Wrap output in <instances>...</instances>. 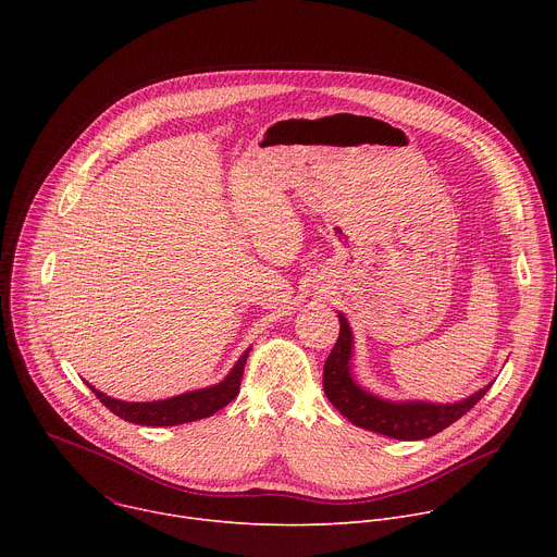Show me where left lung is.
Masks as SVG:
<instances>
[{"instance_id": "obj_1", "label": "left lung", "mask_w": 557, "mask_h": 557, "mask_svg": "<svg viewBox=\"0 0 557 557\" xmlns=\"http://www.w3.org/2000/svg\"><path fill=\"white\" fill-rule=\"evenodd\" d=\"M350 350H352V333L346 317L339 314V337L335 348L331 350L324 363V392L329 401L352 423L363 430L399 438V441H421L430 438L451 423H456L462 414H467L475 404L487 394V387L471 394L469 399L449 406L434 404H389L376 396L363 392L350 376Z\"/></svg>"}]
</instances>
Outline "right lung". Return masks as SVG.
Segmentation results:
<instances>
[{"instance_id": "obj_1", "label": "right lung", "mask_w": 557, "mask_h": 557, "mask_svg": "<svg viewBox=\"0 0 557 557\" xmlns=\"http://www.w3.org/2000/svg\"><path fill=\"white\" fill-rule=\"evenodd\" d=\"M249 350L240 359H237V363L233 366V370L228 372V376L222 383H218L213 387L187 392V394L174 396V399H165V401L127 404V401H116V399H112V396H106L103 392H99L92 385H90V389L97 394V399L110 412H114L123 421L138 423V425H151V428L181 425V423L207 419V417L215 414L218 410H222L224 406H228L235 399L237 392H240L243 372H245Z\"/></svg>"}]
</instances>
